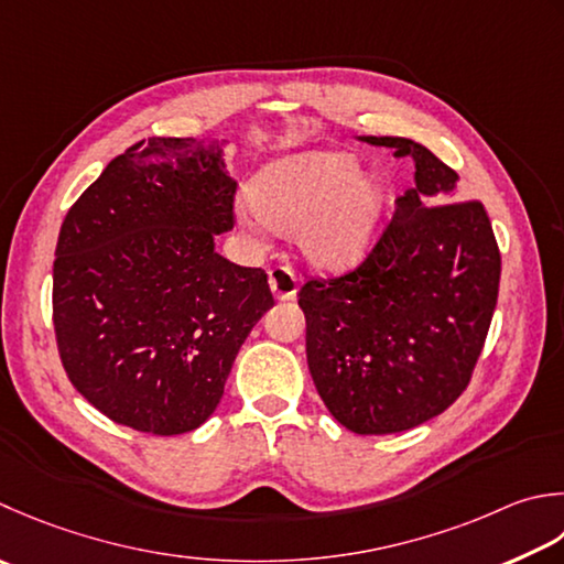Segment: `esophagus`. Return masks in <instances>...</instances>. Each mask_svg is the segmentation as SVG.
<instances>
[{
    "label": "esophagus",
    "instance_id": "34e87169",
    "mask_svg": "<svg viewBox=\"0 0 564 564\" xmlns=\"http://www.w3.org/2000/svg\"><path fill=\"white\" fill-rule=\"evenodd\" d=\"M269 289L275 301H293L297 295L295 273L289 267H273L269 271Z\"/></svg>",
    "mask_w": 564,
    "mask_h": 564
}]
</instances>
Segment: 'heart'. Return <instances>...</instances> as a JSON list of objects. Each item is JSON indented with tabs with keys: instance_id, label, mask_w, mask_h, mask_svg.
<instances>
[{
	"instance_id": "b5f03b06",
	"label": "heart",
	"mask_w": 564,
	"mask_h": 564,
	"mask_svg": "<svg viewBox=\"0 0 564 564\" xmlns=\"http://www.w3.org/2000/svg\"><path fill=\"white\" fill-rule=\"evenodd\" d=\"M261 223L293 235L317 271L341 273L367 257L383 209V185L347 151H301L263 165L249 183Z\"/></svg>"
}]
</instances>
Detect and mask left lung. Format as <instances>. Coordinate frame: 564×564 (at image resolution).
Returning <instances> with one entry per match:
<instances>
[{
    "label": "left lung",
    "instance_id": "1",
    "mask_svg": "<svg viewBox=\"0 0 564 564\" xmlns=\"http://www.w3.org/2000/svg\"><path fill=\"white\" fill-rule=\"evenodd\" d=\"M415 163L379 245L357 271L307 281V367L327 411L357 435L403 433L467 389L499 297L501 253L487 209L423 143L359 137Z\"/></svg>",
    "mask_w": 564,
    "mask_h": 564
}]
</instances>
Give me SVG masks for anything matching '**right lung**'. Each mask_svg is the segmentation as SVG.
Listing matches in <instances>:
<instances>
[{
    "mask_svg": "<svg viewBox=\"0 0 564 564\" xmlns=\"http://www.w3.org/2000/svg\"><path fill=\"white\" fill-rule=\"evenodd\" d=\"M227 141H139L107 163L58 235L53 325L68 379L99 413L151 435L200 427L251 327L267 271L215 251L231 229Z\"/></svg>",
    "mask_w": 564,
    "mask_h": 564,
    "instance_id": "add662e5",
    "label": "right lung"
}]
</instances>
